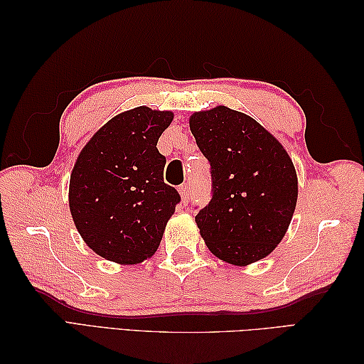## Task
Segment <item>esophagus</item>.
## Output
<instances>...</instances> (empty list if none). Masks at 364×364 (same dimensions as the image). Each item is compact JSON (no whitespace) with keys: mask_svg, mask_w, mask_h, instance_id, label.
I'll return each mask as SVG.
<instances>
[{"mask_svg":"<svg viewBox=\"0 0 364 364\" xmlns=\"http://www.w3.org/2000/svg\"><path fill=\"white\" fill-rule=\"evenodd\" d=\"M180 196H181V200L184 203H188L189 200H191V188H189V184H181L180 186Z\"/></svg>","mask_w":364,"mask_h":364,"instance_id":"1","label":"esophagus"}]
</instances>
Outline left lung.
<instances>
[{
	"instance_id": "left-lung-1",
	"label": "left lung",
	"mask_w": 364,
	"mask_h": 364,
	"mask_svg": "<svg viewBox=\"0 0 364 364\" xmlns=\"http://www.w3.org/2000/svg\"><path fill=\"white\" fill-rule=\"evenodd\" d=\"M189 128L211 164L213 198L196 215L208 249L233 266H249L282 242L297 205L292 159L250 115L215 106L194 112Z\"/></svg>"
}]
</instances>
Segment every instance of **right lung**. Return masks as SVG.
<instances>
[{
  "label": "right lung",
  "instance_id": "1",
  "mask_svg": "<svg viewBox=\"0 0 364 364\" xmlns=\"http://www.w3.org/2000/svg\"><path fill=\"white\" fill-rule=\"evenodd\" d=\"M172 111L146 106L120 112L100 128L76 158L68 206L82 241L117 264H139L158 250L180 202L164 183L159 136Z\"/></svg>",
  "mask_w": 364,
  "mask_h": 364
}]
</instances>
